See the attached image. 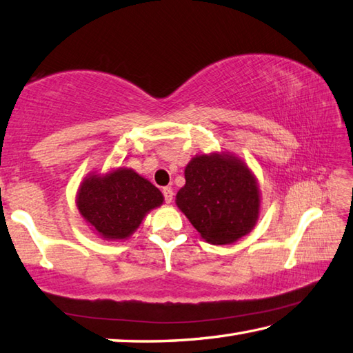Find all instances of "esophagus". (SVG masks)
<instances>
[{"label": "esophagus", "instance_id": "1", "mask_svg": "<svg viewBox=\"0 0 353 353\" xmlns=\"http://www.w3.org/2000/svg\"><path fill=\"white\" fill-rule=\"evenodd\" d=\"M162 192H163L165 202L171 203V202H172V196H174V191H172V188H170V186H167V188H163Z\"/></svg>", "mask_w": 353, "mask_h": 353}]
</instances>
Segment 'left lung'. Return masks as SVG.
Returning a JSON list of instances; mask_svg holds the SVG:
<instances>
[{
    "label": "left lung",
    "mask_w": 353,
    "mask_h": 353,
    "mask_svg": "<svg viewBox=\"0 0 353 353\" xmlns=\"http://www.w3.org/2000/svg\"><path fill=\"white\" fill-rule=\"evenodd\" d=\"M176 205L203 240L230 245L257 223L260 190L241 159L228 153L200 154L185 167V185Z\"/></svg>",
    "instance_id": "1"
}]
</instances>
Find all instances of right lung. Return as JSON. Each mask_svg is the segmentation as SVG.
I'll list each match as a JSON object with an SVG mask.
<instances>
[{
  "instance_id": "1",
  "label": "right lung",
  "mask_w": 353,
  "mask_h": 353,
  "mask_svg": "<svg viewBox=\"0 0 353 353\" xmlns=\"http://www.w3.org/2000/svg\"><path fill=\"white\" fill-rule=\"evenodd\" d=\"M162 203V192L131 168L90 172L76 194L82 219L103 240L128 239L143 217Z\"/></svg>"
}]
</instances>
